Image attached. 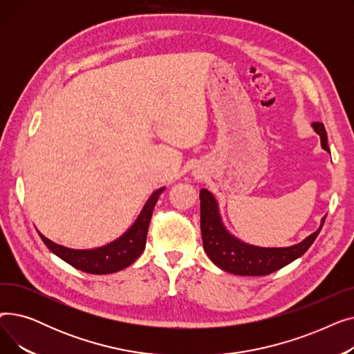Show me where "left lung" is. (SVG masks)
I'll list each match as a JSON object with an SVG mask.
<instances>
[{"instance_id":"obj_1","label":"left lung","mask_w":354,"mask_h":354,"mask_svg":"<svg viewBox=\"0 0 354 354\" xmlns=\"http://www.w3.org/2000/svg\"><path fill=\"white\" fill-rule=\"evenodd\" d=\"M313 127L322 138V146L330 152L324 124L314 122ZM201 232L203 250L211 261L224 271L236 275H268L301 257L320 234V228L307 236L303 243L288 248H261L241 243L224 228L218 212L216 201L208 189H201Z\"/></svg>"}]
</instances>
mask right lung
Returning <instances> with one entry per match:
<instances>
[{"label":"right lung","instance_id":"obj_1","mask_svg":"<svg viewBox=\"0 0 354 354\" xmlns=\"http://www.w3.org/2000/svg\"><path fill=\"white\" fill-rule=\"evenodd\" d=\"M165 188L158 189L146 202L139 218L124 235H122L115 243L107 244L96 250H70L63 245L51 243L48 238L40 234L43 243L50 251L59 255L66 263L88 274H111L120 271L136 261V258L143 252L146 245V235L149 222H151L153 209L159 195Z\"/></svg>","mask_w":354,"mask_h":354}]
</instances>
